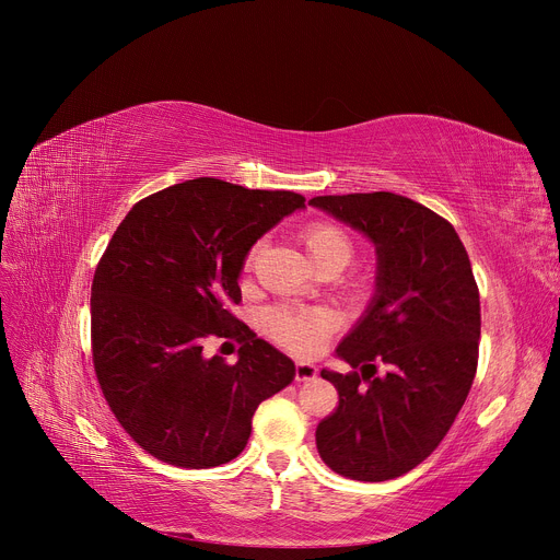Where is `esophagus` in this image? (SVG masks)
<instances>
[{"label":"esophagus","instance_id":"obj_1","mask_svg":"<svg viewBox=\"0 0 560 560\" xmlns=\"http://www.w3.org/2000/svg\"><path fill=\"white\" fill-rule=\"evenodd\" d=\"M317 376V368L313 363H298L295 365V378L298 381H313Z\"/></svg>","mask_w":560,"mask_h":560}]
</instances>
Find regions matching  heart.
Instances as JSON below:
<instances>
[{
	"label": "heart",
	"instance_id": "heart-1",
	"mask_svg": "<svg viewBox=\"0 0 560 560\" xmlns=\"http://www.w3.org/2000/svg\"><path fill=\"white\" fill-rule=\"evenodd\" d=\"M300 238L317 272L334 270L338 275L354 256V243L349 233L334 222H313L302 231ZM258 252L260 245H254L247 256V268H252ZM262 325L281 347L295 351V354H315L331 331L327 313L295 311L288 306L270 308L262 315Z\"/></svg>",
	"mask_w": 560,
	"mask_h": 560
}]
</instances>
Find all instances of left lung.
Returning <instances> with one entry per match:
<instances>
[{
    "label": "left lung",
    "mask_w": 560,
    "mask_h": 560,
    "mask_svg": "<svg viewBox=\"0 0 560 560\" xmlns=\"http://www.w3.org/2000/svg\"><path fill=\"white\" fill-rule=\"evenodd\" d=\"M308 203L376 252L374 295L336 347L354 372H319L336 386L338 408L317 424V452L347 479L388 481L440 445L472 388L481 336L472 265L454 226L408 197L354 192Z\"/></svg>",
    "instance_id": "1"
}]
</instances>
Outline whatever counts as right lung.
I'll return each instance as SVG.
<instances>
[{
    "label": "right lung",
    "instance_id": "obj_1",
    "mask_svg": "<svg viewBox=\"0 0 560 560\" xmlns=\"http://www.w3.org/2000/svg\"><path fill=\"white\" fill-rule=\"evenodd\" d=\"M298 209V192L199 176L140 199L113 233L91 292L93 363L147 454L188 469L229 463L258 404L292 384L295 363L229 306L254 243ZM209 335L238 337L240 361L203 358Z\"/></svg>",
    "mask_w": 560,
    "mask_h": 560
}]
</instances>
